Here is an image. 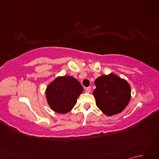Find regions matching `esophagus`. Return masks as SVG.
I'll use <instances>...</instances> for the list:
<instances>
[{
    "instance_id": "esophagus-1",
    "label": "esophagus",
    "mask_w": 159,
    "mask_h": 159,
    "mask_svg": "<svg viewBox=\"0 0 159 159\" xmlns=\"http://www.w3.org/2000/svg\"><path fill=\"white\" fill-rule=\"evenodd\" d=\"M85 92H86L87 93H89V92H91V87H87V88L85 89Z\"/></svg>"
}]
</instances>
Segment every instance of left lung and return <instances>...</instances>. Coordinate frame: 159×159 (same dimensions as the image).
I'll list each match as a JSON object with an SVG mask.
<instances>
[{
    "label": "left lung",
    "instance_id": "obj_1",
    "mask_svg": "<svg viewBox=\"0 0 159 159\" xmlns=\"http://www.w3.org/2000/svg\"><path fill=\"white\" fill-rule=\"evenodd\" d=\"M93 94L97 107L108 116L121 113L130 99V87L114 74L101 76L95 80Z\"/></svg>",
    "mask_w": 159,
    "mask_h": 159
}]
</instances>
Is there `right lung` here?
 Masks as SVG:
<instances>
[{
	"label": "right lung",
	"mask_w": 159,
	"mask_h": 159,
	"mask_svg": "<svg viewBox=\"0 0 159 159\" xmlns=\"http://www.w3.org/2000/svg\"><path fill=\"white\" fill-rule=\"evenodd\" d=\"M80 83L70 76L58 77L46 88V96L50 108L57 113H67L83 92Z\"/></svg>",
	"instance_id": "right-lung-1"
}]
</instances>
